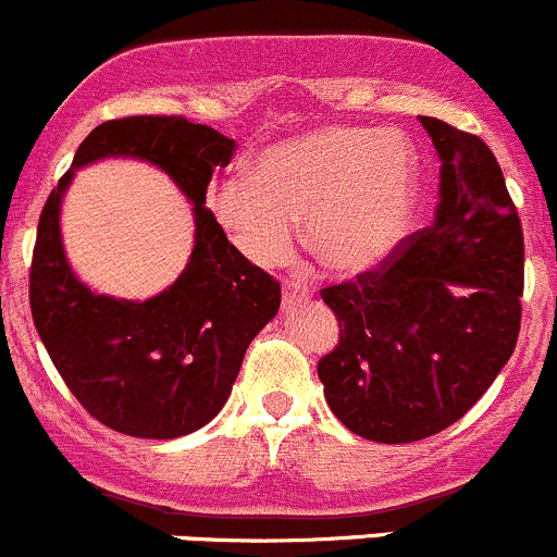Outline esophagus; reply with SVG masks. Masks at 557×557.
I'll return each mask as SVG.
<instances>
[{"label":"esophagus","instance_id":"obj_1","mask_svg":"<svg viewBox=\"0 0 557 557\" xmlns=\"http://www.w3.org/2000/svg\"><path fill=\"white\" fill-rule=\"evenodd\" d=\"M309 298V288L298 280H285V288H283V307H294L296 301H304Z\"/></svg>","mask_w":557,"mask_h":557}]
</instances>
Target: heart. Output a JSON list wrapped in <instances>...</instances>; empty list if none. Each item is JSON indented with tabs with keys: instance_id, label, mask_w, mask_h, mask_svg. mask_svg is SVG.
Wrapping results in <instances>:
<instances>
[{
	"instance_id": "obj_1",
	"label": "heart",
	"mask_w": 557,
	"mask_h": 557,
	"mask_svg": "<svg viewBox=\"0 0 557 557\" xmlns=\"http://www.w3.org/2000/svg\"><path fill=\"white\" fill-rule=\"evenodd\" d=\"M417 197V157L389 133L323 127L263 149L248 173L210 191V210L239 253L277 267L307 221L314 259L357 274L389 253L406 232Z\"/></svg>"
}]
</instances>
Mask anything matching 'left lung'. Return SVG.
<instances>
[{
  "instance_id": "obj_1",
  "label": "left lung",
  "mask_w": 557,
  "mask_h": 557,
  "mask_svg": "<svg viewBox=\"0 0 557 557\" xmlns=\"http://www.w3.org/2000/svg\"><path fill=\"white\" fill-rule=\"evenodd\" d=\"M419 120L443 160L435 221L320 290L338 320V344L318 362L325 400L376 443L424 441L465 417L510 360L523 309V230L494 151Z\"/></svg>"
}]
</instances>
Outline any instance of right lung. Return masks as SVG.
Wrapping results in <instances>:
<instances>
[{"instance_id":"1","label":"right lung","mask_w":557,"mask_h":557,"mask_svg":"<svg viewBox=\"0 0 557 557\" xmlns=\"http://www.w3.org/2000/svg\"><path fill=\"white\" fill-rule=\"evenodd\" d=\"M234 140L168 114L101 122L79 144L74 168L101 157H138L162 168L195 202V250L168 290L146 301L92 294L61 245L63 173L37 226L28 301L52 366L87 413L109 430L171 441L224 408L248 344L277 314L280 283L226 239L205 195Z\"/></svg>"}]
</instances>
